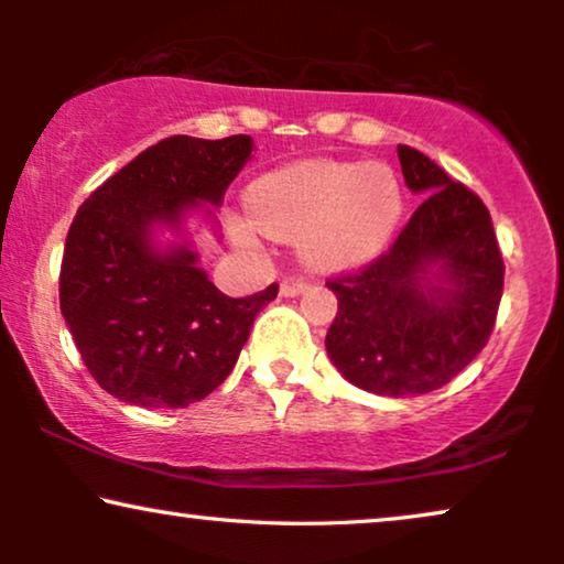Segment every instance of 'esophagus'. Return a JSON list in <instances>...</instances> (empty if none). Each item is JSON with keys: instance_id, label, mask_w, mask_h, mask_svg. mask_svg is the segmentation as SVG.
Wrapping results in <instances>:
<instances>
[{"instance_id": "esophagus-1", "label": "esophagus", "mask_w": 564, "mask_h": 564, "mask_svg": "<svg viewBox=\"0 0 564 564\" xmlns=\"http://www.w3.org/2000/svg\"><path fill=\"white\" fill-rule=\"evenodd\" d=\"M307 290V282L305 276H284L282 284H280V292L284 297H295L300 292Z\"/></svg>"}]
</instances>
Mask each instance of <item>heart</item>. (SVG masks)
Returning a JSON list of instances; mask_svg holds the SVG:
<instances>
[{
  "mask_svg": "<svg viewBox=\"0 0 564 564\" xmlns=\"http://www.w3.org/2000/svg\"><path fill=\"white\" fill-rule=\"evenodd\" d=\"M251 210L269 234L303 236L307 264L344 269L375 259L405 210L403 184L384 164L300 161L261 176Z\"/></svg>",
  "mask_w": 564,
  "mask_h": 564,
  "instance_id": "1",
  "label": "heart"
}]
</instances>
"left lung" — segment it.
Here are the masks:
<instances>
[{"mask_svg": "<svg viewBox=\"0 0 564 564\" xmlns=\"http://www.w3.org/2000/svg\"><path fill=\"white\" fill-rule=\"evenodd\" d=\"M398 159L408 189L426 197L382 257L326 282L338 297L330 361L390 398L438 390L485 349L506 272L482 199L411 145Z\"/></svg>", "mask_w": 564, "mask_h": 564, "instance_id": "obj_1", "label": "left lung"}]
</instances>
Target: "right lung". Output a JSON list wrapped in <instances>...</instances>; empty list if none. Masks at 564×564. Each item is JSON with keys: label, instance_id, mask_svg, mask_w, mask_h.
I'll return each instance as SVG.
<instances>
[{"label": "right lung", "instance_id": "add662e5", "mask_svg": "<svg viewBox=\"0 0 564 564\" xmlns=\"http://www.w3.org/2000/svg\"><path fill=\"white\" fill-rule=\"evenodd\" d=\"M251 135H172L122 166L76 210L61 261V313L89 375L122 403L187 408L234 369L276 284L228 297L187 241L159 249L153 230H182L220 205L251 159Z\"/></svg>", "mask_w": 564, "mask_h": 564}]
</instances>
